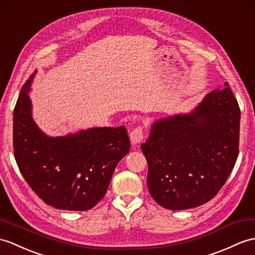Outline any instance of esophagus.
<instances>
[{"label":"esophagus","instance_id":"obj_1","mask_svg":"<svg viewBox=\"0 0 255 255\" xmlns=\"http://www.w3.org/2000/svg\"><path fill=\"white\" fill-rule=\"evenodd\" d=\"M144 138V133H143V127L142 126H137L131 132H130V141L133 145L139 144L140 142L143 140Z\"/></svg>","mask_w":255,"mask_h":255}]
</instances>
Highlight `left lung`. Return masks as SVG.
Segmentation results:
<instances>
[{
    "instance_id": "8db88e82",
    "label": "left lung",
    "mask_w": 255,
    "mask_h": 255,
    "mask_svg": "<svg viewBox=\"0 0 255 255\" xmlns=\"http://www.w3.org/2000/svg\"><path fill=\"white\" fill-rule=\"evenodd\" d=\"M210 92L192 113L153 124L141 150L146 185L167 210L209 202L235 167L239 152L240 109L228 84Z\"/></svg>"
}]
</instances>
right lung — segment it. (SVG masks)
I'll list each match as a JSON object with an SVG mask.
<instances>
[{"mask_svg":"<svg viewBox=\"0 0 255 255\" xmlns=\"http://www.w3.org/2000/svg\"><path fill=\"white\" fill-rule=\"evenodd\" d=\"M22 86L14 110L13 146L23 178L44 203L56 209L88 211L108 190L116 165L130 149L127 130L91 128L66 137H47L31 117L28 92Z\"/></svg>","mask_w":255,"mask_h":255,"instance_id":"1","label":"right lung"}]
</instances>
